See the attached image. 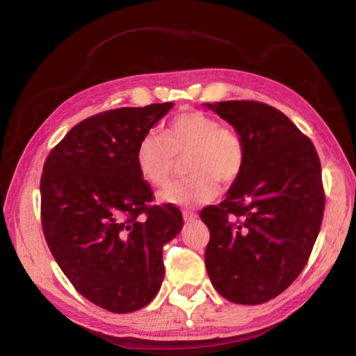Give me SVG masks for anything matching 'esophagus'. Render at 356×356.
Instances as JSON below:
<instances>
[{
	"label": "esophagus",
	"mask_w": 356,
	"mask_h": 356,
	"mask_svg": "<svg viewBox=\"0 0 356 356\" xmlns=\"http://www.w3.org/2000/svg\"><path fill=\"white\" fill-rule=\"evenodd\" d=\"M182 217H184L186 221H195L197 218V213L193 211H182Z\"/></svg>",
	"instance_id": "obj_1"
}]
</instances>
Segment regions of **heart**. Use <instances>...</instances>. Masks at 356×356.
Listing matches in <instances>:
<instances>
[{
	"mask_svg": "<svg viewBox=\"0 0 356 356\" xmlns=\"http://www.w3.org/2000/svg\"><path fill=\"white\" fill-rule=\"evenodd\" d=\"M186 159L191 174L170 182L159 193L165 203L191 207L213 200L222 184H233L245 169L246 145L233 127L221 126L213 115L199 110L179 113L169 122L165 136L145 132L136 145V166L141 177L156 187L174 174L178 157Z\"/></svg>",
	"mask_w": 356,
	"mask_h": 356,
	"instance_id": "heart-1",
	"label": "heart"
}]
</instances>
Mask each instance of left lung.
<instances>
[{
  "instance_id": "obj_1",
  "label": "left lung",
  "mask_w": 356,
  "mask_h": 356,
  "mask_svg": "<svg viewBox=\"0 0 356 356\" xmlns=\"http://www.w3.org/2000/svg\"><path fill=\"white\" fill-rule=\"evenodd\" d=\"M204 105L246 145L245 169L227 197L200 212L211 233L204 264L224 298L261 305L296 281L314 250L325 209L321 161L310 139L270 105Z\"/></svg>"
}]
</instances>
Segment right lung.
Segmentation results:
<instances>
[{"instance_id":"right-lung-1","label":"right lung","mask_w":356,"mask_h":356,"mask_svg":"<svg viewBox=\"0 0 356 356\" xmlns=\"http://www.w3.org/2000/svg\"><path fill=\"white\" fill-rule=\"evenodd\" d=\"M174 104L110 110L75 124L46 159L41 224L62 272L93 305L114 314L147 306L165 276L163 245L181 232V211L152 207L136 145Z\"/></svg>"}]
</instances>
